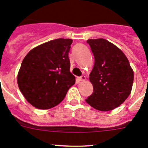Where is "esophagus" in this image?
<instances>
[{"instance_id": "34e87169", "label": "esophagus", "mask_w": 148, "mask_h": 148, "mask_svg": "<svg viewBox=\"0 0 148 148\" xmlns=\"http://www.w3.org/2000/svg\"><path fill=\"white\" fill-rule=\"evenodd\" d=\"M86 79V77L84 75H82L80 77H78V81H84Z\"/></svg>"}]
</instances>
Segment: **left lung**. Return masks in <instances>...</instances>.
Here are the masks:
<instances>
[{"label":"left lung","mask_w":148,"mask_h":148,"mask_svg":"<svg viewBox=\"0 0 148 148\" xmlns=\"http://www.w3.org/2000/svg\"><path fill=\"white\" fill-rule=\"evenodd\" d=\"M87 42L95 63L90 74L93 92L86 101L98 110H112L130 95L133 71L125 55L112 43L103 38L89 39Z\"/></svg>","instance_id":"left-lung-1"}]
</instances>
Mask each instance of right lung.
<instances>
[{
    "instance_id": "obj_1",
    "label": "right lung",
    "mask_w": 148,
    "mask_h": 148,
    "mask_svg": "<svg viewBox=\"0 0 148 148\" xmlns=\"http://www.w3.org/2000/svg\"><path fill=\"white\" fill-rule=\"evenodd\" d=\"M72 43L71 39H55L35 47L23 58L18 84L35 108L47 110L56 107L75 83L68 56Z\"/></svg>"
}]
</instances>
